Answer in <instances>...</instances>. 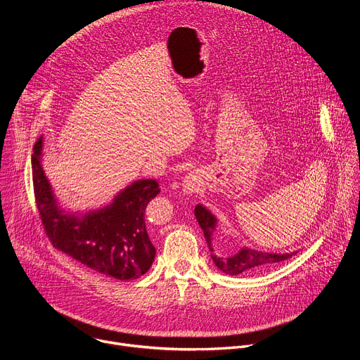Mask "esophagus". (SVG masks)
Returning a JSON list of instances; mask_svg holds the SVG:
<instances>
[{
	"label": "esophagus",
	"mask_w": 360,
	"mask_h": 360,
	"mask_svg": "<svg viewBox=\"0 0 360 360\" xmlns=\"http://www.w3.org/2000/svg\"><path fill=\"white\" fill-rule=\"evenodd\" d=\"M202 185H203L202 175L198 171H192V172H189L184 178V181H182V191H184L185 195H193V193L199 192Z\"/></svg>",
	"instance_id": "1"
}]
</instances>
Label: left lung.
<instances>
[{"mask_svg": "<svg viewBox=\"0 0 360 360\" xmlns=\"http://www.w3.org/2000/svg\"><path fill=\"white\" fill-rule=\"evenodd\" d=\"M195 218L205 235V239H207L210 252H211V258L215 264V266L231 276L240 275L243 272L249 271H256L259 268H265L272 264L282 262L288 258H292L293 255L297 253V250L293 252H283V253H275V252H265V250H258V249H252L248 246H242L238 252L232 255H222L215 249V242L214 236L217 233V226H218V219L217 217L203 207V205L198 203L195 207Z\"/></svg>", "mask_w": 360, "mask_h": 360, "instance_id": "8db88e82", "label": "left lung"}]
</instances>
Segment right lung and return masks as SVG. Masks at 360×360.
<instances>
[{
    "mask_svg": "<svg viewBox=\"0 0 360 360\" xmlns=\"http://www.w3.org/2000/svg\"><path fill=\"white\" fill-rule=\"evenodd\" d=\"M44 136L32 150L37 207L53 245L82 265L120 281L142 276L155 259L145 226V208L160 193L155 179H138L98 210L71 211L61 203L42 168Z\"/></svg>",
    "mask_w": 360,
    "mask_h": 360,
    "instance_id": "1",
    "label": "right lung"
}]
</instances>
